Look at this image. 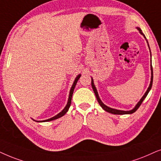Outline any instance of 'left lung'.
I'll list each match as a JSON object with an SVG mask.
<instances>
[{"label":"left lung","mask_w":161,"mask_h":161,"mask_svg":"<svg viewBox=\"0 0 161 161\" xmlns=\"http://www.w3.org/2000/svg\"><path fill=\"white\" fill-rule=\"evenodd\" d=\"M137 29H138V30L139 31H140V33H141V34H143V37H145V35L142 33V31H141V30L140 28H137ZM145 38H146V37H145ZM148 46H149V44H148ZM151 70H152V76H151V82H150V85H149V87H148V89H147V92H146L145 94H144V95H143V97L141 98V99L140 100V102H139L138 103V104H136V106L135 107V108H133V109H132V110H130V111H124V110H115V109L110 108H109V107L106 106L105 104H103L102 101L100 100L99 97H98V95L97 91H96L95 85H94V84H93V79H92V80H91V85H92V87H93V90L94 93H95V95H96V98H97V100H98V104H100V106L102 107V108L103 109H104V110L107 111V112L110 113H112V114H115V115H124V114H131V113H135L137 110H138L139 107L141 106V103L143 102V101L144 100V98H145L146 97H147V96L148 93H149V91H150L151 88H152V85H153V66H152V64H151Z\"/></svg>","instance_id":"left-lung-1"}]
</instances>
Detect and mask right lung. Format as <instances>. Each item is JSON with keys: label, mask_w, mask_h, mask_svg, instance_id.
<instances>
[{"label": "right lung", "mask_w": 161, "mask_h": 161, "mask_svg": "<svg viewBox=\"0 0 161 161\" xmlns=\"http://www.w3.org/2000/svg\"><path fill=\"white\" fill-rule=\"evenodd\" d=\"M80 76H81V75H80V74L78 75V76H76V79H75V80H74V84H73L72 87H71V88H70V94H69V98H68V103H67V105H66V106H65V108L63 109V110L62 111V112L59 113V114H57V115H55V116H53V117H52V118H51V119H47V120H44V121H37V122H46V121H53V120L57 119H59V118H60V117H62V116H63V115H65V113L68 112V109H69L70 106V104H71V98H72L73 93H74V88H75V86H76V85L77 82H78L79 79L80 78Z\"/></svg>", "instance_id": "obj_1"}]
</instances>
